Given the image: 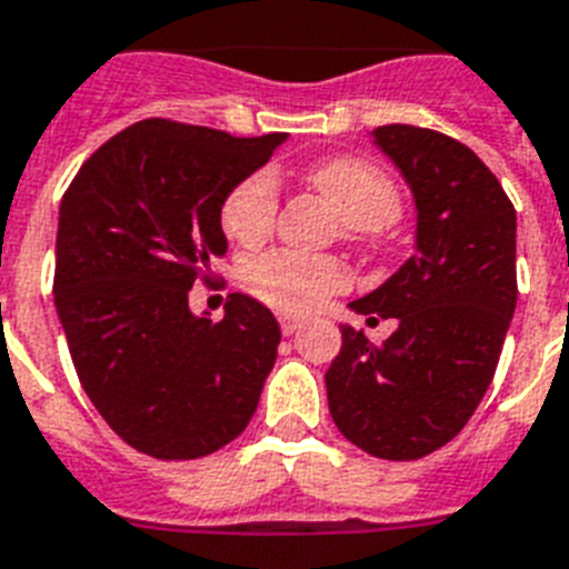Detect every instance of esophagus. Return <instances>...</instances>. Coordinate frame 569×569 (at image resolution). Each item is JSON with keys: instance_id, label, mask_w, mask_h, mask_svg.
<instances>
[{"instance_id": "34e87169", "label": "esophagus", "mask_w": 569, "mask_h": 569, "mask_svg": "<svg viewBox=\"0 0 569 569\" xmlns=\"http://www.w3.org/2000/svg\"><path fill=\"white\" fill-rule=\"evenodd\" d=\"M300 325H303L300 318H295V316H280V330H283V336H292L295 330H300Z\"/></svg>"}]
</instances>
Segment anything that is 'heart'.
<instances>
[{"label":"heart","mask_w":569,"mask_h":569,"mask_svg":"<svg viewBox=\"0 0 569 569\" xmlns=\"http://www.w3.org/2000/svg\"><path fill=\"white\" fill-rule=\"evenodd\" d=\"M307 180L348 228L380 230L400 216L395 180L359 157H332L309 169ZM277 183L269 172H253L230 189L221 204V228L233 242L260 244L274 228ZM242 283L283 312H309L330 292L348 283V269L332 257H300L271 251L253 257L242 269Z\"/></svg>","instance_id":"1"}]
</instances>
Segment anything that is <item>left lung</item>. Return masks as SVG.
I'll use <instances>...</instances> for the list:
<instances>
[{
    "label": "left lung",
    "instance_id": "8db88e82",
    "mask_svg": "<svg viewBox=\"0 0 569 569\" xmlns=\"http://www.w3.org/2000/svg\"><path fill=\"white\" fill-rule=\"evenodd\" d=\"M373 146L412 189L415 253L350 309L397 318L380 348L341 325L327 403L350 445L412 461L461 432L491 386L517 303V212L468 146L415 124H382Z\"/></svg>",
    "mask_w": 569,
    "mask_h": 569
}]
</instances>
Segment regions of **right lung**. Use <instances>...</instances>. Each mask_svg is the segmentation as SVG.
Here are the masks:
<instances>
[{
	"label": "right lung",
	"mask_w": 569,
	"mask_h": 569,
	"mask_svg": "<svg viewBox=\"0 0 569 569\" xmlns=\"http://www.w3.org/2000/svg\"><path fill=\"white\" fill-rule=\"evenodd\" d=\"M283 140L146 119L90 154L60 201L54 309L87 397L133 450L201 459L257 412L277 318L237 292L212 321L189 289L228 253V192Z\"/></svg>",
	"instance_id": "obj_1"
}]
</instances>
